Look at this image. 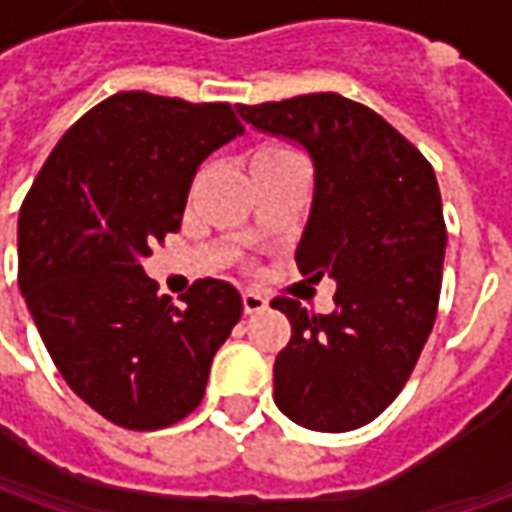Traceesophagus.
Instances as JSON below:
<instances>
[{
  "instance_id": "34e87169",
  "label": "esophagus",
  "mask_w": 512,
  "mask_h": 512,
  "mask_svg": "<svg viewBox=\"0 0 512 512\" xmlns=\"http://www.w3.org/2000/svg\"><path fill=\"white\" fill-rule=\"evenodd\" d=\"M242 305H245V313H262L267 307V299L262 293H256V290H245L242 293Z\"/></svg>"
}]
</instances>
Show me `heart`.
I'll use <instances>...</instances> for the list:
<instances>
[{
    "label": "heart",
    "mask_w": 512,
    "mask_h": 512,
    "mask_svg": "<svg viewBox=\"0 0 512 512\" xmlns=\"http://www.w3.org/2000/svg\"><path fill=\"white\" fill-rule=\"evenodd\" d=\"M293 150L287 148H265L259 156H256V162H253V168L256 165H265V162H276V159H285V156H290Z\"/></svg>",
    "instance_id": "1"
}]
</instances>
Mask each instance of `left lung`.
Here are the masks:
<instances>
[{"instance_id": "obj_1", "label": "left lung", "mask_w": 512, "mask_h": 512, "mask_svg": "<svg viewBox=\"0 0 512 512\" xmlns=\"http://www.w3.org/2000/svg\"><path fill=\"white\" fill-rule=\"evenodd\" d=\"M239 113L310 153L316 190L296 265L310 282L336 279L327 316L273 299L293 327L273 364V399L307 430H356L402 393L436 322L447 247L436 173L376 110L339 93Z\"/></svg>"}]
</instances>
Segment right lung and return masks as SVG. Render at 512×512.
<instances>
[{
	"mask_svg": "<svg viewBox=\"0 0 512 512\" xmlns=\"http://www.w3.org/2000/svg\"><path fill=\"white\" fill-rule=\"evenodd\" d=\"M242 130L227 102L125 90L59 139L22 202L19 290L36 330L70 390L119 427L190 416L242 316L222 279L173 305L142 270L182 225L199 165Z\"/></svg>",
	"mask_w": 512,
	"mask_h": 512,
	"instance_id": "obj_1",
	"label": "right lung"
}]
</instances>
